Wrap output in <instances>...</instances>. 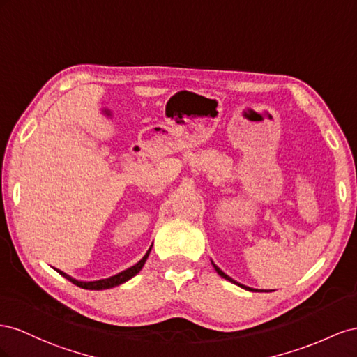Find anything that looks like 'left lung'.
<instances>
[{"label": "left lung", "instance_id": "8db88e82", "mask_svg": "<svg viewBox=\"0 0 357 357\" xmlns=\"http://www.w3.org/2000/svg\"><path fill=\"white\" fill-rule=\"evenodd\" d=\"M212 264H213V268H215V271L218 272V275H220V277H222V278H226L227 281H230V282H233V284H238V286H241L242 289H245V290H251V291H257L256 289H251V287H247V286H242V284L236 282L235 280H231V278L229 277V275H226V273H224V272H222V271H221V269H220V268L217 266V264H215V263H213V261H212Z\"/></svg>", "mask_w": 357, "mask_h": 357}]
</instances>
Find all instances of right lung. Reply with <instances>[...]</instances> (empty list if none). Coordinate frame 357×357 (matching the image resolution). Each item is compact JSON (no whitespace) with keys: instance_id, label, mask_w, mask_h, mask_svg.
<instances>
[{"instance_id":"obj_1","label":"right lung","mask_w":357,"mask_h":357,"mask_svg":"<svg viewBox=\"0 0 357 357\" xmlns=\"http://www.w3.org/2000/svg\"><path fill=\"white\" fill-rule=\"evenodd\" d=\"M152 248V247H151ZM151 248L146 251V254L144 256V259L142 260H139L135 266H131V268H128V269H126V271H122V272H119V273H116V275H114V277H110V278H106V280H98V281H89V282H85V281H77V280H75V278H71L70 275H67L66 272H63V271H59V269H56L61 275H63L64 278H67L68 281H71L73 284H76L77 287H80V289H86V290H105V289H112V287H116V286H119V284H122V282H126V281H128L130 278H133L136 273H139V271L144 268V264H145V261H146V259H148V256H149V251H151Z\"/></svg>"}]
</instances>
